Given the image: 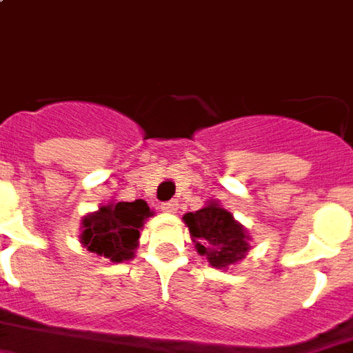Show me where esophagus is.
<instances>
[{
  "label": "esophagus",
  "instance_id": "34e87169",
  "mask_svg": "<svg viewBox=\"0 0 353 353\" xmlns=\"http://www.w3.org/2000/svg\"><path fill=\"white\" fill-rule=\"evenodd\" d=\"M161 210H163V212H167V214H176V210H179V202H176V200L163 202V204H161Z\"/></svg>",
  "mask_w": 353,
  "mask_h": 353
}]
</instances>
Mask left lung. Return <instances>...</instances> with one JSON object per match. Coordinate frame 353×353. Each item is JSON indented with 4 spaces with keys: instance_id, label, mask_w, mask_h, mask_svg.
I'll list each match as a JSON object with an SVG mask.
<instances>
[{
    "instance_id": "obj_1",
    "label": "left lung",
    "mask_w": 353,
    "mask_h": 353,
    "mask_svg": "<svg viewBox=\"0 0 353 353\" xmlns=\"http://www.w3.org/2000/svg\"><path fill=\"white\" fill-rule=\"evenodd\" d=\"M182 219L198 254L205 256L214 268H229L250 250L247 229L217 202H208L202 210L184 214Z\"/></svg>"
}]
</instances>
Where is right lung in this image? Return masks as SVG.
Listing matches in <instances>:
<instances>
[{"mask_svg":"<svg viewBox=\"0 0 353 353\" xmlns=\"http://www.w3.org/2000/svg\"><path fill=\"white\" fill-rule=\"evenodd\" d=\"M151 215L153 212L143 200L101 205L99 212L81 219L79 239L89 252L105 256L110 262H124L134 256L139 229Z\"/></svg>","mask_w":353,"mask_h":353,"instance_id":"1","label":"right lung"}]
</instances>
